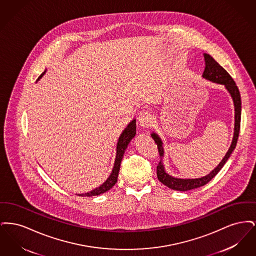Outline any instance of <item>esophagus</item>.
Returning <instances> with one entry per match:
<instances>
[{
    "instance_id": "1",
    "label": "esophagus",
    "mask_w": 256,
    "mask_h": 256,
    "mask_svg": "<svg viewBox=\"0 0 256 256\" xmlns=\"http://www.w3.org/2000/svg\"><path fill=\"white\" fill-rule=\"evenodd\" d=\"M137 121H138V124L140 126L148 128V126H150V124L152 122V116L148 111L143 110L142 112H140V114L137 118Z\"/></svg>"
}]
</instances>
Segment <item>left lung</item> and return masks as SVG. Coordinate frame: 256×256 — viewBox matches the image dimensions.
<instances>
[{
  "label": "left lung",
  "instance_id": "1",
  "mask_svg": "<svg viewBox=\"0 0 256 256\" xmlns=\"http://www.w3.org/2000/svg\"><path fill=\"white\" fill-rule=\"evenodd\" d=\"M204 61H206V67H204V71L202 74V76L208 80H210V82H213L226 86V90L230 92L232 100H233L234 108H235L234 135H233L230 148H228L224 158L220 162L219 165L214 170H212L211 172H209L206 176H202V178H185L184 180V178H174V176H172L166 172V170L164 169V165L162 163V158L164 156V150H163V146H162L163 143H162V141L159 138L158 134H154V132L150 134L152 138L154 140L156 144L158 145L159 156L161 158V160L159 161L158 167H156L158 178L160 182L163 183L164 185H166L167 187H169L170 189L176 190V191L192 190V189H195V188H198L200 186H204L206 183L209 182L219 172L220 169L222 168V166L228 161V159L230 158L232 152L234 150V148L236 146L237 140H238V137H239L240 122H241V96H240L239 89L236 86L235 82L233 80V78L230 76V74L228 73L211 56H209L207 54H204Z\"/></svg>",
  "mask_w": 256,
  "mask_h": 256
}]
</instances>
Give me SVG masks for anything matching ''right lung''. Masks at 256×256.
I'll return each instance as SVG.
<instances>
[{
    "label": "right lung",
    "mask_w": 256,
    "mask_h": 256,
    "mask_svg": "<svg viewBox=\"0 0 256 256\" xmlns=\"http://www.w3.org/2000/svg\"><path fill=\"white\" fill-rule=\"evenodd\" d=\"M44 73L41 74L39 78H42ZM135 134H136V120L134 119L128 124V126L124 130V132L119 137V140H118V143H117V148H116L117 152H116L115 163H114V167L112 169V172L110 174V178L104 182L102 183L100 187H97L96 189L92 190L91 192H88L86 194H78V196H92L100 195V194L106 193V191L110 190L115 185V183L117 182V180H118L121 161H122L124 150H126L128 145L130 144V140L135 136Z\"/></svg>",
    "instance_id": "right-lung-1"
}]
</instances>
